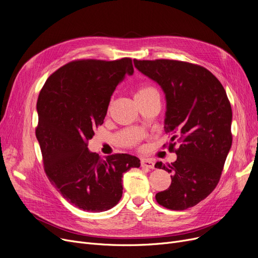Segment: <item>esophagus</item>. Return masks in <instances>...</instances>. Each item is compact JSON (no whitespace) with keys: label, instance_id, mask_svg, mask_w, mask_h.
Returning <instances> with one entry per match:
<instances>
[{"label":"esophagus","instance_id":"34e87169","mask_svg":"<svg viewBox=\"0 0 258 258\" xmlns=\"http://www.w3.org/2000/svg\"><path fill=\"white\" fill-rule=\"evenodd\" d=\"M141 166L153 170V169H155V163L149 159H141Z\"/></svg>","mask_w":258,"mask_h":258}]
</instances>
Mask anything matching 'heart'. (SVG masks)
Returning a JSON list of instances; mask_svg holds the SVG:
<instances>
[{"label":"heart","mask_w":258,"mask_h":258,"mask_svg":"<svg viewBox=\"0 0 258 258\" xmlns=\"http://www.w3.org/2000/svg\"><path fill=\"white\" fill-rule=\"evenodd\" d=\"M154 92H156V91H155L154 88H152V87H142V88H140L139 91L137 92V94H136V97L145 96V95L151 94V93H154Z\"/></svg>","instance_id":"1"}]
</instances>
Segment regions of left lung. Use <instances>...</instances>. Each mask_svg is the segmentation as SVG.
Wrapping results in <instances>:
<instances>
[{
    "label": "left lung",
    "mask_w": 258,
    "mask_h": 258,
    "mask_svg": "<svg viewBox=\"0 0 258 258\" xmlns=\"http://www.w3.org/2000/svg\"><path fill=\"white\" fill-rule=\"evenodd\" d=\"M165 97L164 131L177 140V159L155 167L171 173L172 183L156 194L160 206L182 211L196 206L217 185L232 145V108L217 78L205 67L175 60H134Z\"/></svg>",
    "instance_id": "obj_1"
}]
</instances>
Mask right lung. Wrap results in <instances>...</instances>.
Returning <instances> with one entry per match:
<instances>
[{
    "label": "right lung",
    "mask_w": 258,
    "mask_h": 258,
    "mask_svg": "<svg viewBox=\"0 0 258 258\" xmlns=\"http://www.w3.org/2000/svg\"><path fill=\"white\" fill-rule=\"evenodd\" d=\"M133 74L130 58L73 61L54 72L40 92L36 136L44 169L58 192L83 211L115 207L122 197L123 174L140 166L136 156L101 158L87 148L117 85Z\"/></svg>",
    "instance_id": "add662e5"
}]
</instances>
